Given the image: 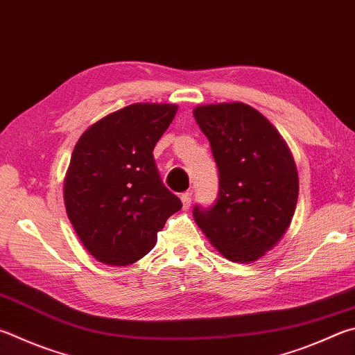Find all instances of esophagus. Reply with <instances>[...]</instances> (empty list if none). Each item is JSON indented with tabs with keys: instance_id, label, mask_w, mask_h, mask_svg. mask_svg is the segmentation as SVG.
Here are the masks:
<instances>
[{
	"instance_id": "esophagus-1",
	"label": "esophagus",
	"mask_w": 355,
	"mask_h": 355,
	"mask_svg": "<svg viewBox=\"0 0 355 355\" xmlns=\"http://www.w3.org/2000/svg\"><path fill=\"white\" fill-rule=\"evenodd\" d=\"M191 202H192V198H191V192H183V194H182V203H183V208H184V209H188L189 206H191Z\"/></svg>"
}]
</instances>
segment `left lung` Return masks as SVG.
<instances>
[{"mask_svg": "<svg viewBox=\"0 0 355 355\" xmlns=\"http://www.w3.org/2000/svg\"><path fill=\"white\" fill-rule=\"evenodd\" d=\"M194 118L218 169V194L194 218L220 253L251 262L286 233L298 202V172L284 139L250 105H200Z\"/></svg>", "mask_w": 355, "mask_h": 355, "instance_id": "obj_1", "label": "left lung"}]
</instances>
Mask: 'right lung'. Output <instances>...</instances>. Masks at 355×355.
Instances as JSON below:
<instances>
[{
	"instance_id": "add662e5",
	"label": "right lung",
	"mask_w": 355,
	"mask_h": 355,
	"mask_svg": "<svg viewBox=\"0 0 355 355\" xmlns=\"http://www.w3.org/2000/svg\"><path fill=\"white\" fill-rule=\"evenodd\" d=\"M175 113L172 104H132L96 122L77 141L63 194L69 222L98 261H139L155 247L167 218L182 209L152 153Z\"/></svg>"
}]
</instances>
